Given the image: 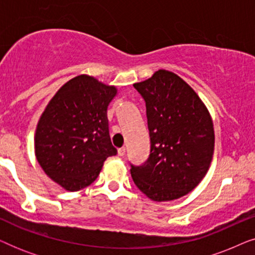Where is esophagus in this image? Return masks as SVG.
Masks as SVG:
<instances>
[{
	"label": "esophagus",
	"instance_id": "esophagus-1",
	"mask_svg": "<svg viewBox=\"0 0 255 255\" xmlns=\"http://www.w3.org/2000/svg\"><path fill=\"white\" fill-rule=\"evenodd\" d=\"M125 152H127V148H125V147H121L120 149H118V155H120V156H124Z\"/></svg>",
	"mask_w": 255,
	"mask_h": 255
}]
</instances>
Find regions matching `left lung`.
Wrapping results in <instances>:
<instances>
[{
  "label": "left lung",
  "mask_w": 255,
  "mask_h": 255,
  "mask_svg": "<svg viewBox=\"0 0 255 255\" xmlns=\"http://www.w3.org/2000/svg\"><path fill=\"white\" fill-rule=\"evenodd\" d=\"M146 102L151 153L142 166H131L141 193L155 202L186 196L210 168L214 122L196 92L175 73L159 69L133 83Z\"/></svg>",
  "instance_id": "1"
}]
</instances>
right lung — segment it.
Masks as SVG:
<instances>
[{"instance_id": "right-lung-1", "label": "right lung", "mask_w": 255, "mask_h": 255, "mask_svg": "<svg viewBox=\"0 0 255 255\" xmlns=\"http://www.w3.org/2000/svg\"><path fill=\"white\" fill-rule=\"evenodd\" d=\"M118 89L81 74L60 87L34 133V154L45 174L68 191L88 187L117 149L111 144L108 107Z\"/></svg>"}]
</instances>
